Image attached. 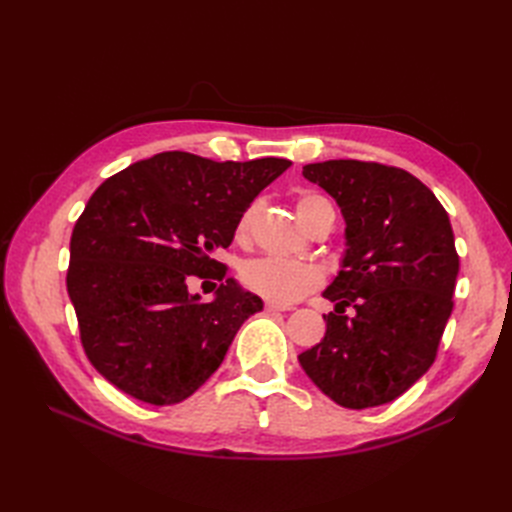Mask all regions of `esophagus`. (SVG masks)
I'll list each match as a JSON object with an SVG mask.
<instances>
[{
  "mask_svg": "<svg viewBox=\"0 0 512 512\" xmlns=\"http://www.w3.org/2000/svg\"><path fill=\"white\" fill-rule=\"evenodd\" d=\"M265 309H267V312H286V305H277V303H265Z\"/></svg>",
  "mask_w": 512,
  "mask_h": 512,
  "instance_id": "1",
  "label": "esophagus"
}]
</instances>
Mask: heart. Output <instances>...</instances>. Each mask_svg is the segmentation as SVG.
I'll list each match as a JSON object with an SVG mask.
<instances>
[{
  "label": "heart",
  "instance_id": "1",
  "mask_svg": "<svg viewBox=\"0 0 512 512\" xmlns=\"http://www.w3.org/2000/svg\"><path fill=\"white\" fill-rule=\"evenodd\" d=\"M322 211H333L329 200L324 196L316 192H305L297 198V215L305 228ZM256 213H258V203H252L241 213L235 228L237 241H247V237H250ZM241 284L247 290L260 294L262 299L288 305L292 301H299L301 297H305L307 292L316 290L322 284V271L314 265H309V262L265 256V258L245 262L241 269Z\"/></svg>",
  "mask_w": 512,
  "mask_h": 512
}]
</instances>
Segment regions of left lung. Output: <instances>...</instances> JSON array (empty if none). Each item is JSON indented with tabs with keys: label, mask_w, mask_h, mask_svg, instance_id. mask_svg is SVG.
Segmentation results:
<instances>
[{
	"label": "left lung",
	"mask_w": 512,
	"mask_h": 512,
	"mask_svg": "<svg viewBox=\"0 0 512 512\" xmlns=\"http://www.w3.org/2000/svg\"><path fill=\"white\" fill-rule=\"evenodd\" d=\"M346 220L342 271L322 294L335 301L327 333L299 363L335 404H389L436 361L459 273L446 209L408 170L361 160L303 166ZM352 304L357 316H343Z\"/></svg>",
	"instance_id": "1"
}]
</instances>
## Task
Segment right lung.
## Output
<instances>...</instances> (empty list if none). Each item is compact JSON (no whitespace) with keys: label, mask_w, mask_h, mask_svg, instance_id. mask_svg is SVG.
<instances>
[{"label":"right lung","mask_w":512,"mask_h":512,"mask_svg":"<svg viewBox=\"0 0 512 512\" xmlns=\"http://www.w3.org/2000/svg\"><path fill=\"white\" fill-rule=\"evenodd\" d=\"M290 164L164 151L91 194L72 230L66 284L87 359L119 391L173 406L222 365L262 301L226 277L213 254L232 243L241 213ZM211 272L227 282L200 304L187 284Z\"/></svg>","instance_id":"1"}]
</instances>
